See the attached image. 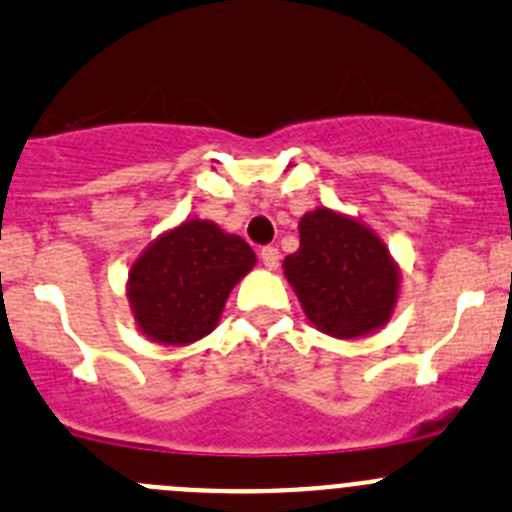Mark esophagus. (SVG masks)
Instances as JSON below:
<instances>
[{
    "label": "esophagus",
    "mask_w": 512,
    "mask_h": 512,
    "mask_svg": "<svg viewBox=\"0 0 512 512\" xmlns=\"http://www.w3.org/2000/svg\"><path fill=\"white\" fill-rule=\"evenodd\" d=\"M279 259H281V253L276 246L261 248V261H264L266 269H276V266H279Z\"/></svg>",
    "instance_id": "obj_1"
}]
</instances>
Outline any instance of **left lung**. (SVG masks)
<instances>
[{"label": "left lung", "instance_id": "1", "mask_svg": "<svg viewBox=\"0 0 512 512\" xmlns=\"http://www.w3.org/2000/svg\"><path fill=\"white\" fill-rule=\"evenodd\" d=\"M299 241V251L284 259V271L311 324L332 337L352 339L389 319L399 274L367 226L316 208L301 218Z\"/></svg>", "mask_w": 512, "mask_h": 512}]
</instances>
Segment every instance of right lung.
I'll use <instances>...</instances> for the list:
<instances>
[{
  "label": "right lung",
  "instance_id": "obj_1",
  "mask_svg": "<svg viewBox=\"0 0 512 512\" xmlns=\"http://www.w3.org/2000/svg\"><path fill=\"white\" fill-rule=\"evenodd\" d=\"M256 264L243 238L211 221H186L160 236L130 269L138 326L163 344H191L218 324L228 291Z\"/></svg>",
  "mask_w": 512,
  "mask_h": 512
}]
</instances>
